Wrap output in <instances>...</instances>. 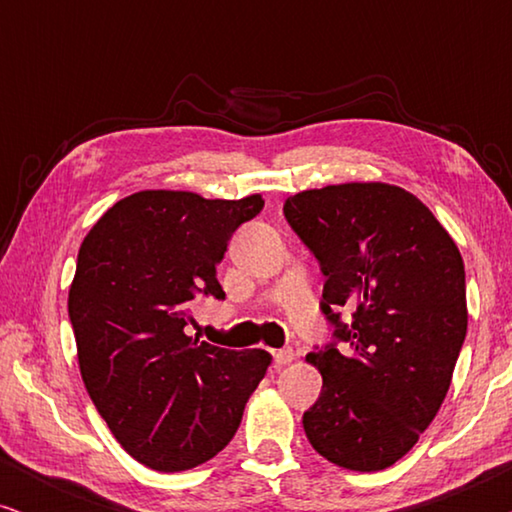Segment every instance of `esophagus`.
<instances>
[{"label":"esophagus","mask_w":512,"mask_h":512,"mask_svg":"<svg viewBox=\"0 0 512 512\" xmlns=\"http://www.w3.org/2000/svg\"><path fill=\"white\" fill-rule=\"evenodd\" d=\"M293 359H296V352H293L291 347L277 349V352H275V363H277V366H289Z\"/></svg>","instance_id":"1"}]
</instances>
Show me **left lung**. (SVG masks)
<instances>
[{"mask_svg": "<svg viewBox=\"0 0 512 512\" xmlns=\"http://www.w3.org/2000/svg\"><path fill=\"white\" fill-rule=\"evenodd\" d=\"M284 216L321 265L333 326V342L307 354L324 377L303 415L307 440L335 466L382 471L412 450L450 389L468 326L464 261L422 200L380 181L296 193Z\"/></svg>", "mask_w": 512, "mask_h": 512, "instance_id": "8db88e82", "label": "left lung"}]
</instances>
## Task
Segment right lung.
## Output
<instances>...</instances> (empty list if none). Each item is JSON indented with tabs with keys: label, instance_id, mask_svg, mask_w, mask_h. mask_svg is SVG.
<instances>
[{
	"label": "right lung",
	"instance_id": "1",
	"mask_svg": "<svg viewBox=\"0 0 512 512\" xmlns=\"http://www.w3.org/2000/svg\"><path fill=\"white\" fill-rule=\"evenodd\" d=\"M263 205L139 191L81 244L67 307L83 384L123 450L153 471L216 457L270 366L265 349L233 352L184 331L195 298H226L216 265Z\"/></svg>",
	"mask_w": 512,
	"mask_h": 512
}]
</instances>
